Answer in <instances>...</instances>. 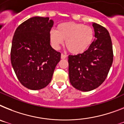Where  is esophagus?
Instances as JSON below:
<instances>
[{"label":"esophagus","mask_w":124,"mask_h":124,"mask_svg":"<svg viewBox=\"0 0 124 124\" xmlns=\"http://www.w3.org/2000/svg\"><path fill=\"white\" fill-rule=\"evenodd\" d=\"M66 57H67V55H64V54H61V59H65Z\"/></svg>","instance_id":"34e87169"}]
</instances>
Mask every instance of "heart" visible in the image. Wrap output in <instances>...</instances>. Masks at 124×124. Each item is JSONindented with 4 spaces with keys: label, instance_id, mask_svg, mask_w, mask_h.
Returning a JSON list of instances; mask_svg holds the SVG:
<instances>
[{
    "label": "heart",
    "instance_id": "heart-1",
    "mask_svg": "<svg viewBox=\"0 0 124 124\" xmlns=\"http://www.w3.org/2000/svg\"><path fill=\"white\" fill-rule=\"evenodd\" d=\"M49 38L54 49L59 50L65 40V46L70 53L79 54L85 52L91 45L94 31L89 26L67 22L59 24L56 30H51Z\"/></svg>",
    "mask_w": 124,
    "mask_h": 124
}]
</instances>
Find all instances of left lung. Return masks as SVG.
Here are the masks:
<instances>
[{
	"mask_svg": "<svg viewBox=\"0 0 124 124\" xmlns=\"http://www.w3.org/2000/svg\"><path fill=\"white\" fill-rule=\"evenodd\" d=\"M95 39L83 54L68 57L70 84L82 91H89L99 87L108 74L113 62L112 39L108 30L93 23Z\"/></svg>",
	"mask_w": 124,
	"mask_h": 124,
	"instance_id": "left-lung-1",
	"label": "left lung"
}]
</instances>
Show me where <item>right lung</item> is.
Here are the masks:
<instances>
[{
  "label": "right lung",
  "instance_id": "right-lung-1",
  "mask_svg": "<svg viewBox=\"0 0 124 124\" xmlns=\"http://www.w3.org/2000/svg\"><path fill=\"white\" fill-rule=\"evenodd\" d=\"M53 25L49 17H31L17 27L13 36L12 67L19 82L31 90L43 89L50 83L60 60V53L50 45Z\"/></svg>",
  "mask_w": 124,
  "mask_h": 124
}]
</instances>
